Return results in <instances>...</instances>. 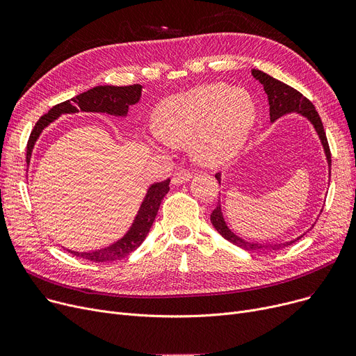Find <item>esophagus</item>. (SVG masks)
<instances>
[{
  "label": "esophagus",
  "instance_id": "34e87169",
  "mask_svg": "<svg viewBox=\"0 0 356 356\" xmlns=\"http://www.w3.org/2000/svg\"><path fill=\"white\" fill-rule=\"evenodd\" d=\"M192 179V173L188 170H177L172 177V184H181L184 181H189Z\"/></svg>",
  "mask_w": 356,
  "mask_h": 356
}]
</instances>
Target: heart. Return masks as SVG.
Here are the masks:
<instances>
[{"instance_id":"obj_1","label":"heart","mask_w":356,"mask_h":356,"mask_svg":"<svg viewBox=\"0 0 356 356\" xmlns=\"http://www.w3.org/2000/svg\"><path fill=\"white\" fill-rule=\"evenodd\" d=\"M255 118L257 106L245 89L200 85L163 99L156 111V127L144 131L143 140L153 149L189 143L197 163L219 167L239 153Z\"/></svg>"}]
</instances>
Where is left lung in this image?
Returning a JSON list of instances; mask_svg holds the SVG:
<instances>
[{"label": "left lung", "instance_id": "8db88e82", "mask_svg": "<svg viewBox=\"0 0 356 356\" xmlns=\"http://www.w3.org/2000/svg\"><path fill=\"white\" fill-rule=\"evenodd\" d=\"M252 76L264 86V90L268 97V105H270V121L274 122L278 118H282L287 114H297L303 117L305 120H307L312 127L314 128L317 137L321 140V144L323 147V153L326 157V163H327V168H329V173H330V165H332V159H330V149H329V144H327V138H326V133L323 129V124L322 120L317 114L316 108L313 106V104L305 98L300 92L296 90L294 88L280 82L277 79H274L270 74L252 69L251 70ZM216 180L220 184V179H222V173H216L215 175ZM211 222L213 228L223 236L225 239H228L231 244L242 248V250H247V251H266V250H282L286 248L289 245H291L293 242H296L297 239H300L305 234H302L300 236H297L296 239L291 241H286V242H258V241H248L244 239L242 236L236 235L229 227L225 220V216H223L222 212V204H220V197L219 202L216 204V208L213 209L212 215H211ZM313 228V225H312Z\"/></svg>", "mask_w": 356, "mask_h": 356}]
</instances>
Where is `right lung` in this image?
I'll list each match as a JSON object with an SVG mask.
<instances>
[{
    "mask_svg": "<svg viewBox=\"0 0 356 356\" xmlns=\"http://www.w3.org/2000/svg\"><path fill=\"white\" fill-rule=\"evenodd\" d=\"M143 88L144 86L141 85H101L83 93H79L78 97H73L70 101H65L53 106L46 115L37 121L34 129L31 131L27 144V165H30L33 149L37 140L40 138L43 131L59 117L66 114H78V112L83 111L101 112V114H108L112 117L127 118L129 106L140 102ZM168 184H170V179L148 186L133 223L129 225L128 231L120 239L112 242V244L92 251H74L67 248L65 250H67L72 255L93 261V263H109V261H117L129 255L143 244V241L149 232V228H152L156 215L160 209V203L167 192L170 191Z\"/></svg>",
    "mask_w": 356,
    "mask_h": 356,
    "instance_id": "add662e5",
    "label": "right lung"
}]
</instances>
